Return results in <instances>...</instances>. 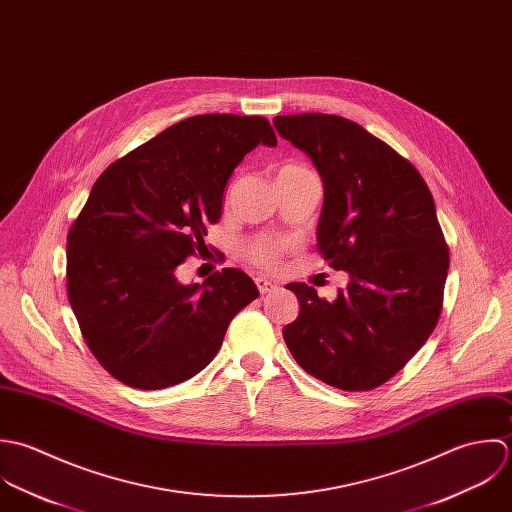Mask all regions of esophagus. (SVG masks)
I'll return each instance as SVG.
<instances>
[{
  "instance_id": "obj_1",
  "label": "esophagus",
  "mask_w": 512,
  "mask_h": 512,
  "mask_svg": "<svg viewBox=\"0 0 512 512\" xmlns=\"http://www.w3.org/2000/svg\"><path fill=\"white\" fill-rule=\"evenodd\" d=\"M255 285H257V289H259L261 295H269V293H273V291L277 289V283L271 281V279H267V277H257V279H255Z\"/></svg>"
}]
</instances>
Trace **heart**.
Segmentation results:
<instances>
[{
  "mask_svg": "<svg viewBox=\"0 0 512 512\" xmlns=\"http://www.w3.org/2000/svg\"><path fill=\"white\" fill-rule=\"evenodd\" d=\"M310 172L301 164H285L279 170V176H287V174H303ZM287 251V243L283 239H275V237H257L253 241H249L245 245V255L251 263L259 265V267H273L277 265V261L281 259V255Z\"/></svg>",
  "mask_w": 512,
  "mask_h": 512,
  "instance_id": "heart-1",
  "label": "heart"
}]
</instances>
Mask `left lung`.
I'll return each mask as SVG.
<instances>
[{
    "label": "left lung",
    "mask_w": 512,
    "mask_h": 512,
    "mask_svg": "<svg viewBox=\"0 0 512 512\" xmlns=\"http://www.w3.org/2000/svg\"><path fill=\"white\" fill-rule=\"evenodd\" d=\"M273 124L318 170V251L350 277L332 303L289 283L301 312L283 338L310 376L374 390L408 364L441 314L449 249L431 192L406 158L348 118L305 112Z\"/></svg>",
    "instance_id": "obj_1"
}]
</instances>
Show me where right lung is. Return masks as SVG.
Wrapping results in <instances>:
<instances>
[{"mask_svg":"<svg viewBox=\"0 0 512 512\" xmlns=\"http://www.w3.org/2000/svg\"><path fill=\"white\" fill-rule=\"evenodd\" d=\"M259 144L277 146L263 116L184 118L95 182L67 237V291L104 370L138 390L190 380L215 358L233 316L259 297L249 275L223 269L182 285L176 269L205 247L233 170Z\"/></svg>","mask_w":512,"mask_h":512,"instance_id":"right-lung-1","label":"right lung"}]
</instances>
